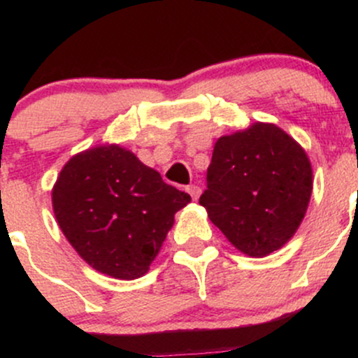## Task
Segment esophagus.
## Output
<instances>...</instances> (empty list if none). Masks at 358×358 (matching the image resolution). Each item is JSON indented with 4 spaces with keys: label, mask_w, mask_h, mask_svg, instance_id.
Returning a JSON list of instances; mask_svg holds the SVG:
<instances>
[{
    "label": "esophagus",
    "mask_w": 358,
    "mask_h": 358,
    "mask_svg": "<svg viewBox=\"0 0 358 358\" xmlns=\"http://www.w3.org/2000/svg\"><path fill=\"white\" fill-rule=\"evenodd\" d=\"M187 192L190 194V197H192L194 201L199 199V196H201V189L197 185H189L187 187Z\"/></svg>",
    "instance_id": "34e87169"
}]
</instances>
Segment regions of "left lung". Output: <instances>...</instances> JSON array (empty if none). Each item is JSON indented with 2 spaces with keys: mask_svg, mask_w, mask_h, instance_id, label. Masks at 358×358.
<instances>
[{
  "mask_svg": "<svg viewBox=\"0 0 358 358\" xmlns=\"http://www.w3.org/2000/svg\"><path fill=\"white\" fill-rule=\"evenodd\" d=\"M305 150L280 128L256 122L218 138L199 204L244 255H270L294 236L312 196Z\"/></svg>",
  "mask_w": 358,
  "mask_h": 358,
  "instance_id": "8db88e82",
  "label": "left lung"
}]
</instances>
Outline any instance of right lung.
Listing matches in <instances>:
<instances>
[{
  "mask_svg": "<svg viewBox=\"0 0 358 358\" xmlns=\"http://www.w3.org/2000/svg\"><path fill=\"white\" fill-rule=\"evenodd\" d=\"M53 211L78 255L115 279H138L157 256L189 194L119 145L95 147L64 166Z\"/></svg>",
  "mask_w": 358,
  "mask_h": 358,
  "instance_id": "1",
  "label": "right lung"
}]
</instances>
